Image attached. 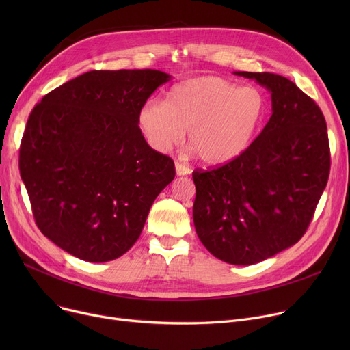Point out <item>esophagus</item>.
I'll return each mask as SVG.
<instances>
[{
	"label": "esophagus",
	"mask_w": 350,
	"mask_h": 350,
	"mask_svg": "<svg viewBox=\"0 0 350 350\" xmlns=\"http://www.w3.org/2000/svg\"><path fill=\"white\" fill-rule=\"evenodd\" d=\"M190 172L191 170H190L189 165L176 161V174L177 176H187V174H190Z\"/></svg>",
	"instance_id": "34e87169"
}]
</instances>
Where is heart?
I'll list each match as a JSON object with an SVG mask.
<instances>
[{"label": "heart", "instance_id": "1", "mask_svg": "<svg viewBox=\"0 0 350 350\" xmlns=\"http://www.w3.org/2000/svg\"><path fill=\"white\" fill-rule=\"evenodd\" d=\"M268 100L258 88H241L232 81L206 75L174 85L165 102L147 100L137 122L146 140L167 153L185 139L210 165L240 157L258 135Z\"/></svg>", "mask_w": 350, "mask_h": 350}]
</instances>
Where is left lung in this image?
I'll return each instance as SVG.
<instances>
[{"label": "left lung", "mask_w": 350, "mask_h": 350, "mask_svg": "<svg viewBox=\"0 0 350 350\" xmlns=\"http://www.w3.org/2000/svg\"><path fill=\"white\" fill-rule=\"evenodd\" d=\"M234 75L271 92L272 115L240 157L193 172V219L218 260L252 265L301 240L326 187L330 153L322 110L295 83L269 72Z\"/></svg>", "instance_id": "obj_1"}]
</instances>
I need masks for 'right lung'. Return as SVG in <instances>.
Listing matches in <instances>:
<instances>
[{"instance_id": "right-lung-1", "label": "right lung", "mask_w": 350, "mask_h": 350, "mask_svg": "<svg viewBox=\"0 0 350 350\" xmlns=\"http://www.w3.org/2000/svg\"><path fill=\"white\" fill-rule=\"evenodd\" d=\"M156 69L90 70L53 89L28 118L20 173L35 223L88 262L119 258L137 241L173 160L147 144L140 107L170 81Z\"/></svg>"}]
</instances>
